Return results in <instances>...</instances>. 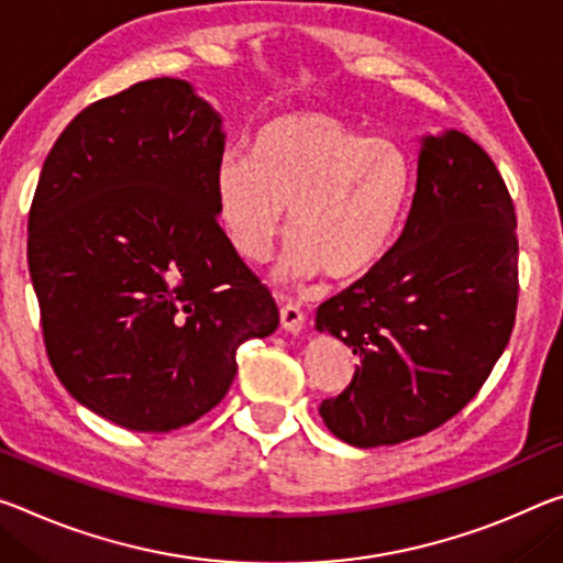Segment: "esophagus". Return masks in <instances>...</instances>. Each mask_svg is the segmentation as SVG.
I'll return each mask as SVG.
<instances>
[{"instance_id":"34e87169","label":"esophagus","mask_w":563,"mask_h":563,"mask_svg":"<svg viewBox=\"0 0 563 563\" xmlns=\"http://www.w3.org/2000/svg\"><path fill=\"white\" fill-rule=\"evenodd\" d=\"M280 323L285 330H290V333H300L302 323H306V313H302L296 302H285L280 308Z\"/></svg>"}]
</instances>
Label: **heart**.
Returning a JSON list of instances; mask_svg holds the SVG:
<instances>
[{
  "mask_svg": "<svg viewBox=\"0 0 563 563\" xmlns=\"http://www.w3.org/2000/svg\"><path fill=\"white\" fill-rule=\"evenodd\" d=\"M410 187L413 169L396 142L313 110L267 120L250 157L225 155L216 173L218 216L243 261L271 255L290 210L280 278L368 273L394 245Z\"/></svg>",
  "mask_w": 563,
  "mask_h": 563,
  "instance_id": "1",
  "label": "heart"
}]
</instances>
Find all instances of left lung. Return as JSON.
<instances>
[{
  "mask_svg": "<svg viewBox=\"0 0 563 563\" xmlns=\"http://www.w3.org/2000/svg\"><path fill=\"white\" fill-rule=\"evenodd\" d=\"M516 302L519 238L501 173L463 132L423 137L404 233L316 313L361 361L320 404L325 426L358 449L443 426L501 358Z\"/></svg>",
  "mask_w": 563,
  "mask_h": 563,
  "instance_id": "left-lung-1",
  "label": "left lung"
}]
</instances>
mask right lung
<instances>
[{"mask_svg": "<svg viewBox=\"0 0 563 563\" xmlns=\"http://www.w3.org/2000/svg\"><path fill=\"white\" fill-rule=\"evenodd\" d=\"M225 135L185 79L85 107L44 159L26 261L49 363L130 431L190 426L225 398L235 353L278 306L218 222Z\"/></svg>", "mask_w": 563, "mask_h": 563, "instance_id": "obj_1", "label": "right lung"}]
</instances>
